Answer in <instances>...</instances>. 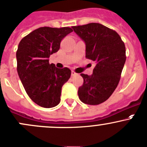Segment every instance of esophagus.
<instances>
[{"instance_id":"esophagus-1","label":"esophagus","mask_w":147,"mask_h":147,"mask_svg":"<svg viewBox=\"0 0 147 147\" xmlns=\"http://www.w3.org/2000/svg\"><path fill=\"white\" fill-rule=\"evenodd\" d=\"M78 75V74H77L76 72H75V71L72 70V76H75V75Z\"/></svg>"}]
</instances>
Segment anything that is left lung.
<instances>
[{
  "instance_id": "1",
  "label": "left lung",
  "mask_w": 147,
  "mask_h": 147,
  "mask_svg": "<svg viewBox=\"0 0 147 147\" xmlns=\"http://www.w3.org/2000/svg\"><path fill=\"white\" fill-rule=\"evenodd\" d=\"M85 42V57L96 62L91 75L80 74L83 84L78 96L84 103L98 105L117 88L126 62L124 42L117 32L98 23L72 26Z\"/></svg>"
}]
</instances>
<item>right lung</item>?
Masks as SVG:
<instances>
[{
  "instance_id": "1",
  "label": "right lung",
  "mask_w": 147,
  "mask_h": 147,
  "mask_svg": "<svg viewBox=\"0 0 147 147\" xmlns=\"http://www.w3.org/2000/svg\"><path fill=\"white\" fill-rule=\"evenodd\" d=\"M70 27H41L24 36L16 51L17 72L27 95L43 108H52L60 102L62 87L71 70L49 64L48 58L58 52L61 41L71 33Z\"/></svg>"
}]
</instances>
